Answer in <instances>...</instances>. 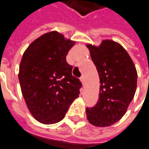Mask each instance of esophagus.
Instances as JSON below:
<instances>
[{
	"label": "esophagus",
	"mask_w": 149,
	"mask_h": 149,
	"mask_svg": "<svg viewBox=\"0 0 149 149\" xmlns=\"http://www.w3.org/2000/svg\"><path fill=\"white\" fill-rule=\"evenodd\" d=\"M80 81H81L82 85L84 86V85H85V78H84V76H82V77L80 78Z\"/></svg>",
	"instance_id": "obj_1"
}]
</instances>
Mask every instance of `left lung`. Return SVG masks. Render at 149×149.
<instances>
[{"mask_svg":"<svg viewBox=\"0 0 149 149\" xmlns=\"http://www.w3.org/2000/svg\"><path fill=\"white\" fill-rule=\"evenodd\" d=\"M86 47L96 66L100 83L97 104L86 108L87 120L95 127H109L125 115L134 97L137 70L126 49L113 40H102L99 46L87 43Z\"/></svg>","mask_w":149,"mask_h":149,"instance_id":"obj_1","label":"left lung"}]
</instances>
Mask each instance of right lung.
Segmentation results:
<instances>
[{
    "label": "right lung",
    "mask_w": 149,
    "mask_h": 149,
    "mask_svg": "<svg viewBox=\"0 0 149 149\" xmlns=\"http://www.w3.org/2000/svg\"><path fill=\"white\" fill-rule=\"evenodd\" d=\"M75 41L52 31L35 39L25 50L18 79L26 107L42 124L63 120L70 104L79 97L81 82L72 75L66 62Z\"/></svg>",
    "instance_id": "obj_1"
}]
</instances>
